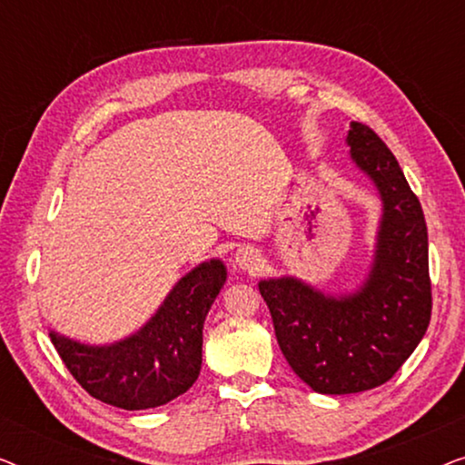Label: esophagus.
I'll use <instances>...</instances> for the list:
<instances>
[{
    "label": "esophagus",
    "instance_id": "1",
    "mask_svg": "<svg viewBox=\"0 0 465 465\" xmlns=\"http://www.w3.org/2000/svg\"><path fill=\"white\" fill-rule=\"evenodd\" d=\"M234 266H237V269L243 271V272L258 271V266H260L258 250H253V247H250V245L239 247V250L234 252Z\"/></svg>",
    "mask_w": 465,
    "mask_h": 465
}]
</instances>
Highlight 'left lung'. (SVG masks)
Returning <instances> with one entry per match:
<instances>
[{
	"label": "left lung",
	"instance_id": "1",
	"mask_svg": "<svg viewBox=\"0 0 465 465\" xmlns=\"http://www.w3.org/2000/svg\"><path fill=\"white\" fill-rule=\"evenodd\" d=\"M345 142L351 163L381 199L377 241L361 283L330 294L294 275L258 282L292 371L330 396L387 383L421 342L431 315L421 203L372 129L351 123Z\"/></svg>",
	"mask_w": 465,
	"mask_h": 465
}]
</instances>
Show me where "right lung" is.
Returning <instances> with one entry per match:
<instances>
[{"label": "right lung", "instance_id": "obj_1", "mask_svg": "<svg viewBox=\"0 0 465 465\" xmlns=\"http://www.w3.org/2000/svg\"><path fill=\"white\" fill-rule=\"evenodd\" d=\"M226 277L220 258L196 264L171 288L156 313L120 341L88 345L56 330H50V341L93 398L124 411L163 406L199 379L203 326Z\"/></svg>", "mask_w": 465, "mask_h": 465}]
</instances>
